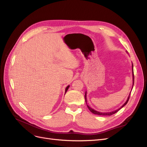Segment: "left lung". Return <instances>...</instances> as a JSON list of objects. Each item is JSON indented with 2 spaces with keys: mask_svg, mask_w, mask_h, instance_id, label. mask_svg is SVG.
Segmentation results:
<instances>
[{
  "mask_svg": "<svg viewBox=\"0 0 147 147\" xmlns=\"http://www.w3.org/2000/svg\"><path fill=\"white\" fill-rule=\"evenodd\" d=\"M132 76H133V85H134V70H133V64H132ZM132 88H133V86H132ZM130 95H131V92H130L129 95V96H128V97H127V100H126V102H125V103H124V104H123V105L121 107H120L119 109L116 110L115 111H113V112H107V113H102V112H97V111H96L95 110L92 109V108H91V107H89L88 105H87V107H88V108L89 109V110H90L92 113L96 114V115H102V116H110V115H112L115 114V113H117V112H118V110H119L121 109V108H123L124 105H126V104L127 103V102H128L129 99ZM84 98H85L86 102V93H85V95H84Z\"/></svg>",
  "mask_w": 147,
  "mask_h": 147,
  "instance_id": "obj_1",
  "label": "left lung"
}]
</instances>
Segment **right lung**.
<instances>
[{
  "instance_id": "right-lung-1",
  "label": "right lung",
  "mask_w": 147,
  "mask_h": 147,
  "mask_svg": "<svg viewBox=\"0 0 147 147\" xmlns=\"http://www.w3.org/2000/svg\"><path fill=\"white\" fill-rule=\"evenodd\" d=\"M69 86H69V85H68L67 86V87H66V88H65V92H67V90H68V89H69Z\"/></svg>"
}]
</instances>
